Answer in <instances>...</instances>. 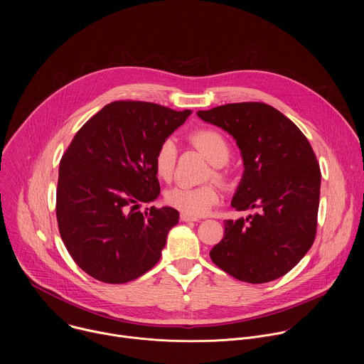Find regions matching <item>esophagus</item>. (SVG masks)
Here are the masks:
<instances>
[{
    "label": "esophagus",
    "instance_id": "1",
    "mask_svg": "<svg viewBox=\"0 0 364 364\" xmlns=\"http://www.w3.org/2000/svg\"><path fill=\"white\" fill-rule=\"evenodd\" d=\"M180 219H181L183 222H186V223H188V222H197V220H198V218H193V216H188V215H184V213H181Z\"/></svg>",
    "mask_w": 364,
    "mask_h": 364
}]
</instances>
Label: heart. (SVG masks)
Returning <instances> with one entry per match:
<instances>
[{
    "instance_id": "1",
    "label": "heart",
    "mask_w": 364,
    "mask_h": 364,
    "mask_svg": "<svg viewBox=\"0 0 364 364\" xmlns=\"http://www.w3.org/2000/svg\"><path fill=\"white\" fill-rule=\"evenodd\" d=\"M190 142L213 166H225L230 159V146L226 138L215 129H196L188 135ZM177 144L173 138L164 139L154 155V170L159 178L171 180L177 161ZM219 190L215 184H203L197 187L174 186L166 191V203L184 215L200 218L209 213L219 201Z\"/></svg>"
}]
</instances>
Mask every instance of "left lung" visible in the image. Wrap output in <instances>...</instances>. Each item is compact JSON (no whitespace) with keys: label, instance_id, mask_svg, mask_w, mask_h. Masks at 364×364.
Returning <instances> with one entry per match:
<instances>
[{"label":"left lung","instance_id":"8db88e82","mask_svg":"<svg viewBox=\"0 0 364 364\" xmlns=\"http://www.w3.org/2000/svg\"><path fill=\"white\" fill-rule=\"evenodd\" d=\"M197 115L235 138L245 170L232 207L255 210L225 222L212 261L249 284L284 277L316 239L321 171L313 148L291 119L267 103H228Z\"/></svg>","mask_w":364,"mask_h":364}]
</instances>
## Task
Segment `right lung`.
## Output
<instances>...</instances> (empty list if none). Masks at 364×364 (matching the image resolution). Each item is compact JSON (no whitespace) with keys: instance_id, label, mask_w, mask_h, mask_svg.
Here are the masks:
<instances>
[{"instance_id":"1","label":"right lung","mask_w":364,"mask_h":364,"mask_svg":"<svg viewBox=\"0 0 364 364\" xmlns=\"http://www.w3.org/2000/svg\"><path fill=\"white\" fill-rule=\"evenodd\" d=\"M190 114L151 102L117 100L93 115L63 154L56 197L59 232L73 261L92 278L125 284L160 261L180 215L167 205L138 209L160 196L155 151Z\"/></svg>"}]
</instances>
